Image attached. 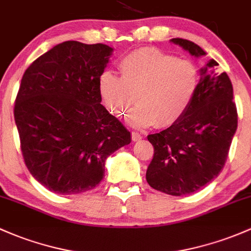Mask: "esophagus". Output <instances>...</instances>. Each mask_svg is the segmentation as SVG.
<instances>
[{
	"instance_id": "esophagus-1",
	"label": "esophagus",
	"mask_w": 251,
	"mask_h": 251,
	"mask_svg": "<svg viewBox=\"0 0 251 251\" xmlns=\"http://www.w3.org/2000/svg\"><path fill=\"white\" fill-rule=\"evenodd\" d=\"M131 139H133V141H139V140L142 139V134L137 133V131H133L131 133Z\"/></svg>"
}]
</instances>
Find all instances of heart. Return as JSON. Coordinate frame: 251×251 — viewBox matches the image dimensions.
Returning a JSON list of instances; mask_svg holds the SVG:
<instances>
[{"label":"heart","mask_w":251,"mask_h":251,"mask_svg":"<svg viewBox=\"0 0 251 251\" xmlns=\"http://www.w3.org/2000/svg\"><path fill=\"white\" fill-rule=\"evenodd\" d=\"M121 76L104 72L99 91L112 115H125L134 103L139 104L128 121L135 126L160 128L177 123L193 103L200 71L193 61L171 53L141 48L126 55L118 63Z\"/></svg>","instance_id":"1"}]
</instances>
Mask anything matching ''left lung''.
Masks as SVG:
<instances>
[{"label": "left lung", "instance_id": "left-lung-1", "mask_svg": "<svg viewBox=\"0 0 251 251\" xmlns=\"http://www.w3.org/2000/svg\"><path fill=\"white\" fill-rule=\"evenodd\" d=\"M171 42L191 56L206 55L190 40L172 38ZM217 66L211 60L201 68L198 93L178 122L147 136L154 147L146 172L153 189L174 196L188 195L212 182L225 165L238 116L230 77L215 71Z\"/></svg>", "mask_w": 251, "mask_h": 251}]
</instances>
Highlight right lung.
<instances>
[{
	"mask_svg": "<svg viewBox=\"0 0 251 251\" xmlns=\"http://www.w3.org/2000/svg\"><path fill=\"white\" fill-rule=\"evenodd\" d=\"M114 49L68 40L24 73L14 118L28 171L61 195L93 189L105 160L130 133L100 104L99 79Z\"/></svg>",
	"mask_w": 251,
	"mask_h": 251,
	"instance_id": "right-lung-1",
	"label": "right lung"
}]
</instances>
